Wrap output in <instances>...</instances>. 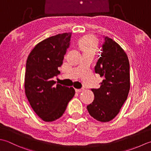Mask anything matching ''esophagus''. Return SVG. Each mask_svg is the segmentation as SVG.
<instances>
[{"label": "esophagus", "instance_id": "1", "mask_svg": "<svg viewBox=\"0 0 151 151\" xmlns=\"http://www.w3.org/2000/svg\"><path fill=\"white\" fill-rule=\"evenodd\" d=\"M84 91L83 88L82 89H76V92H77V93H81V92H83Z\"/></svg>", "mask_w": 151, "mask_h": 151}]
</instances>
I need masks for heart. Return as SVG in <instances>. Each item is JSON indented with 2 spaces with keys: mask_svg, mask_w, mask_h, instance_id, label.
<instances>
[{
  "mask_svg": "<svg viewBox=\"0 0 151 151\" xmlns=\"http://www.w3.org/2000/svg\"><path fill=\"white\" fill-rule=\"evenodd\" d=\"M79 46L83 51H95L96 48V41L93 36H87L79 41Z\"/></svg>",
  "mask_w": 151,
  "mask_h": 151,
  "instance_id": "heart-1",
  "label": "heart"
}]
</instances>
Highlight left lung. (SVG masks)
Returning <instances> with one entry per match:
<instances>
[{
	"label": "left lung",
	"mask_w": 151,
	"mask_h": 151,
	"mask_svg": "<svg viewBox=\"0 0 151 151\" xmlns=\"http://www.w3.org/2000/svg\"><path fill=\"white\" fill-rule=\"evenodd\" d=\"M101 55L95 72L104 79L99 88H92L93 102L87 106L89 114L98 121H111L127 100L130 91V64L124 51L117 43L104 36Z\"/></svg>",
	"instance_id": "8db88e82"
}]
</instances>
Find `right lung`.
Listing matches in <instances>:
<instances>
[{"label":"right lung","instance_id":"add662e5","mask_svg":"<svg viewBox=\"0 0 151 151\" xmlns=\"http://www.w3.org/2000/svg\"><path fill=\"white\" fill-rule=\"evenodd\" d=\"M72 32L58 34L38 43L27 60L24 91L30 106L45 122L59 119L75 95L73 87L56 84L53 80L60 73L69 47Z\"/></svg>","mask_w":151,"mask_h":151}]
</instances>
